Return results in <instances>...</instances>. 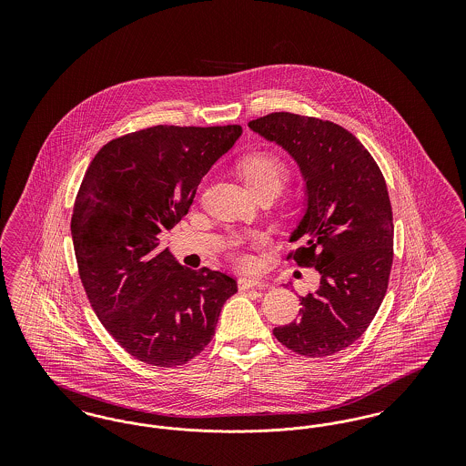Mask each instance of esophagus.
Wrapping results in <instances>:
<instances>
[{"instance_id":"esophagus-1","label":"esophagus","mask_w":466,"mask_h":466,"mask_svg":"<svg viewBox=\"0 0 466 466\" xmlns=\"http://www.w3.org/2000/svg\"><path fill=\"white\" fill-rule=\"evenodd\" d=\"M264 283L258 281V279H251V278H241L239 279V289H262Z\"/></svg>"}]
</instances>
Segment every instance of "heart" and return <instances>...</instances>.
Returning <instances> with one entry per match:
<instances>
[{
  "label": "heart",
  "instance_id": "obj_1",
  "mask_svg": "<svg viewBox=\"0 0 466 466\" xmlns=\"http://www.w3.org/2000/svg\"><path fill=\"white\" fill-rule=\"evenodd\" d=\"M239 171L243 175L246 185L251 188V192L255 196L260 192H266V190L278 194L281 190V187L289 181V167L283 162V158L276 154H270V152H257V154L246 157L239 164ZM249 241L255 246L266 243L264 236H260V234H251ZM241 244H243L241 238H232L228 241L232 258L238 266L249 268L253 266V258L241 249Z\"/></svg>",
  "mask_w": 466,
  "mask_h": 466
}]
</instances>
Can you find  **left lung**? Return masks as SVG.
<instances>
[{
	"mask_svg": "<svg viewBox=\"0 0 466 466\" xmlns=\"http://www.w3.org/2000/svg\"><path fill=\"white\" fill-rule=\"evenodd\" d=\"M249 129L283 147L306 179L308 206L293 230L297 266L319 272V289L300 297V319L274 337L308 358L335 355L369 329L393 266V211L369 150L344 127L289 111L251 120Z\"/></svg>",
	"mask_w": 466,
	"mask_h": 466,
	"instance_id": "1",
	"label": "left lung"
}]
</instances>
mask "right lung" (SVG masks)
<instances>
[{
	"label": "right lung",
	"mask_w": 466,
	"mask_h": 466,
	"mask_svg": "<svg viewBox=\"0 0 466 466\" xmlns=\"http://www.w3.org/2000/svg\"><path fill=\"white\" fill-rule=\"evenodd\" d=\"M241 126H154L108 141L90 162L71 215V238L90 306L134 358L173 369L211 342L238 291L234 278L179 266L158 234L192 206L202 177Z\"/></svg>",
	"instance_id": "right-lung-1"
}]
</instances>
